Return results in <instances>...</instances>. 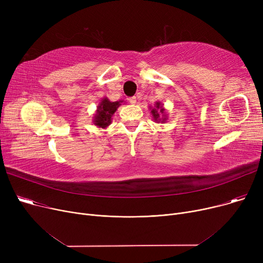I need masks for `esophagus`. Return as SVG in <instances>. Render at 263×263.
<instances>
[{"mask_svg": "<svg viewBox=\"0 0 263 263\" xmlns=\"http://www.w3.org/2000/svg\"><path fill=\"white\" fill-rule=\"evenodd\" d=\"M129 102L131 104H135L136 103V97H131V98H129Z\"/></svg>", "mask_w": 263, "mask_h": 263, "instance_id": "esophagus-1", "label": "esophagus"}]
</instances>
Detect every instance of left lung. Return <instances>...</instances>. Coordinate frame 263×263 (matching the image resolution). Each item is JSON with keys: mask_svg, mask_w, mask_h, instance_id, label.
<instances>
[{"mask_svg": "<svg viewBox=\"0 0 263 263\" xmlns=\"http://www.w3.org/2000/svg\"><path fill=\"white\" fill-rule=\"evenodd\" d=\"M149 108L151 109V115H153V118L156 122H161L164 123L166 122L168 119V115L166 113V109L163 106V104L160 101H157L153 106H149Z\"/></svg>", "mask_w": 263, "mask_h": 263, "instance_id": "obj_1", "label": "left lung"}]
</instances>
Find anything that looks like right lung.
Here are the masks:
<instances>
[{"instance_id":"add662e5","label":"right lung","mask_w":263,"mask_h":263,"mask_svg":"<svg viewBox=\"0 0 263 263\" xmlns=\"http://www.w3.org/2000/svg\"><path fill=\"white\" fill-rule=\"evenodd\" d=\"M123 100L119 101H110L108 98L104 97L102 98L97 106L96 114L93 115L92 122L97 128H107L110 123H112V116L116 112L117 108L121 105Z\"/></svg>"}]
</instances>
